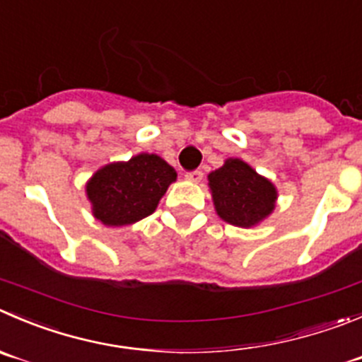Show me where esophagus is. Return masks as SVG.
<instances>
[{
	"label": "esophagus",
	"instance_id": "obj_1",
	"mask_svg": "<svg viewBox=\"0 0 362 362\" xmlns=\"http://www.w3.org/2000/svg\"><path fill=\"white\" fill-rule=\"evenodd\" d=\"M185 177L188 179V181H192V183H199L202 179V172L201 170H192V172H187L185 174Z\"/></svg>",
	"mask_w": 362,
	"mask_h": 362
}]
</instances>
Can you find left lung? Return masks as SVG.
<instances>
[{
  "label": "left lung",
  "instance_id": "1",
  "mask_svg": "<svg viewBox=\"0 0 362 362\" xmlns=\"http://www.w3.org/2000/svg\"><path fill=\"white\" fill-rule=\"evenodd\" d=\"M208 181L216 213L227 223L252 227L274 211L277 190L272 181L238 158L226 160Z\"/></svg>",
  "mask_w": 362,
  "mask_h": 362
}]
</instances>
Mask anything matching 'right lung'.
I'll return each mask as SVG.
<instances>
[{"label": "right lung", "instance_id": "obj_1", "mask_svg": "<svg viewBox=\"0 0 362 362\" xmlns=\"http://www.w3.org/2000/svg\"><path fill=\"white\" fill-rule=\"evenodd\" d=\"M177 174L156 154H136L99 168L87 183L92 213L105 226H129L146 218Z\"/></svg>", "mask_w": 362, "mask_h": 362}]
</instances>
